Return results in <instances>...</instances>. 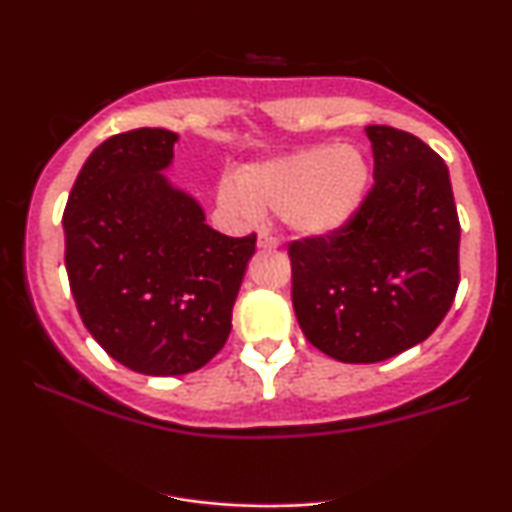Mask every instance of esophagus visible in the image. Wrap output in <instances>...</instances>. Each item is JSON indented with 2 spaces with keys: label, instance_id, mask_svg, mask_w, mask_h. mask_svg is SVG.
Here are the masks:
<instances>
[{
  "label": "esophagus",
  "instance_id": "esophagus-1",
  "mask_svg": "<svg viewBox=\"0 0 512 512\" xmlns=\"http://www.w3.org/2000/svg\"><path fill=\"white\" fill-rule=\"evenodd\" d=\"M257 245H260V248H264V250H272V248H276V245H279V240L269 236L267 231H262L260 236H257Z\"/></svg>",
  "mask_w": 512,
  "mask_h": 512
}]
</instances>
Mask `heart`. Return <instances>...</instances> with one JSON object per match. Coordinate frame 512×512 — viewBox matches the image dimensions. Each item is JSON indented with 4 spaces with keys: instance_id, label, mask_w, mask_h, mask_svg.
Listing matches in <instances>:
<instances>
[{
    "instance_id": "1",
    "label": "heart",
    "mask_w": 512,
    "mask_h": 512,
    "mask_svg": "<svg viewBox=\"0 0 512 512\" xmlns=\"http://www.w3.org/2000/svg\"><path fill=\"white\" fill-rule=\"evenodd\" d=\"M366 187L368 161L361 151L320 144L245 166L236 182H223L219 202L236 219L272 209L296 233L322 236L356 214Z\"/></svg>"
}]
</instances>
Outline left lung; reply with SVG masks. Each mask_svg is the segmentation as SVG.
I'll use <instances>...</instances> for the list:
<instances>
[{"label":"left lung","instance_id":"obj_1","mask_svg":"<svg viewBox=\"0 0 512 512\" xmlns=\"http://www.w3.org/2000/svg\"><path fill=\"white\" fill-rule=\"evenodd\" d=\"M373 187L337 231L291 240L298 325L322 354L378 363L431 337L460 286V219L445 161L370 125Z\"/></svg>","mask_w":512,"mask_h":512}]
</instances>
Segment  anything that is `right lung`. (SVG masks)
I'll return each mask as SVG.
<instances>
[{
    "instance_id": "add662e5",
    "label": "right lung",
    "mask_w": 512,
    "mask_h": 512,
    "mask_svg": "<svg viewBox=\"0 0 512 512\" xmlns=\"http://www.w3.org/2000/svg\"><path fill=\"white\" fill-rule=\"evenodd\" d=\"M178 134L142 127L88 156L64 207V264L86 330L117 363L185 375L231 334L257 236L231 238L161 170Z\"/></svg>"
}]
</instances>
